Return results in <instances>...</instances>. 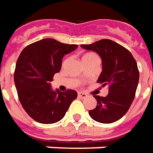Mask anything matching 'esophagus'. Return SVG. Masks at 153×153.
Wrapping results in <instances>:
<instances>
[{
	"mask_svg": "<svg viewBox=\"0 0 153 153\" xmlns=\"http://www.w3.org/2000/svg\"><path fill=\"white\" fill-rule=\"evenodd\" d=\"M78 97L80 98H86V97H87V95L86 93H83L82 91H79Z\"/></svg>",
	"mask_w": 153,
	"mask_h": 153,
	"instance_id": "34e87169",
	"label": "esophagus"
}]
</instances>
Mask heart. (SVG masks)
I'll list each match as a JSON object with an SVG mask.
<instances>
[{
    "label": "heart",
    "instance_id": "obj_1",
    "mask_svg": "<svg viewBox=\"0 0 153 153\" xmlns=\"http://www.w3.org/2000/svg\"><path fill=\"white\" fill-rule=\"evenodd\" d=\"M91 56H94V54H93V53H87V54H84L82 56V60L83 59H86V58H88V57H91ZM64 63H65V62H64Z\"/></svg>",
    "mask_w": 153,
    "mask_h": 153
}]
</instances>
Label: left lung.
Segmentation results:
<instances>
[{"instance_id": "1", "label": "left lung", "mask_w": 153, "mask_h": 153, "mask_svg": "<svg viewBox=\"0 0 153 153\" xmlns=\"http://www.w3.org/2000/svg\"><path fill=\"white\" fill-rule=\"evenodd\" d=\"M81 46L100 56L102 71L97 82L102 87L108 85L107 97L94 96L97 104L89 115L98 123L117 122L127 113L134 100L139 82L137 62L129 51L111 40L102 39Z\"/></svg>"}]
</instances>
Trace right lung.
Wrapping results in <instances>:
<instances>
[{
  "label": "right lung",
  "instance_id": "obj_1",
  "mask_svg": "<svg viewBox=\"0 0 153 153\" xmlns=\"http://www.w3.org/2000/svg\"><path fill=\"white\" fill-rule=\"evenodd\" d=\"M77 46L46 38L25 47L19 56L14 72L15 85L22 107L36 122L57 123L77 97L76 91H53L50 83L62 68L63 56Z\"/></svg>",
  "mask_w": 153,
  "mask_h": 153
}]
</instances>
